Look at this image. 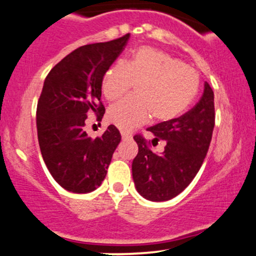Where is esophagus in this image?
Instances as JSON below:
<instances>
[{"label":"esophagus","mask_w":256,"mask_h":256,"mask_svg":"<svg viewBox=\"0 0 256 256\" xmlns=\"http://www.w3.org/2000/svg\"><path fill=\"white\" fill-rule=\"evenodd\" d=\"M120 134H122V140H130L131 137H132V134H131L130 132H128V131H120Z\"/></svg>","instance_id":"34e87169"}]
</instances>
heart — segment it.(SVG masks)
Wrapping results in <instances>:
<instances>
[{
	"mask_svg": "<svg viewBox=\"0 0 256 256\" xmlns=\"http://www.w3.org/2000/svg\"><path fill=\"white\" fill-rule=\"evenodd\" d=\"M136 84L134 96L114 103L108 120L122 130H131L153 115L156 122L176 119L193 102L199 75L182 60L162 50L141 47L128 62L118 60L106 69L102 92L108 100L120 98Z\"/></svg>",
	"mask_w": 256,
	"mask_h": 256,
	"instance_id": "obj_1",
	"label": "heart"
}]
</instances>
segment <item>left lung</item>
I'll return each instance as SVG.
<instances>
[{"label":"left lung","instance_id":"1","mask_svg":"<svg viewBox=\"0 0 256 256\" xmlns=\"http://www.w3.org/2000/svg\"><path fill=\"white\" fill-rule=\"evenodd\" d=\"M214 125V92L206 82L203 96L190 112L147 128L154 134L152 144L166 143L162 154L152 152L150 141L142 134H134L138 153L132 162V178L137 192L152 202L169 200L180 194L203 164Z\"/></svg>","mask_w":256,"mask_h":256}]
</instances>
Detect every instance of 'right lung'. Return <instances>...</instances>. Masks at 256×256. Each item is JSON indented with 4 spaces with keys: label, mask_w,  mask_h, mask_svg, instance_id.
<instances>
[{
    "label": "right lung",
    "mask_w": 256,
    "mask_h": 256,
    "mask_svg": "<svg viewBox=\"0 0 256 256\" xmlns=\"http://www.w3.org/2000/svg\"><path fill=\"white\" fill-rule=\"evenodd\" d=\"M130 34L81 46L47 75L36 110L38 144L52 178L64 190L88 193L102 184L122 140L114 125L92 140L84 130L87 114L102 120V78L128 44Z\"/></svg>",
    "instance_id": "1"
}]
</instances>
